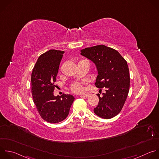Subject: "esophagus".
I'll return each mask as SVG.
<instances>
[{"label": "esophagus", "mask_w": 159, "mask_h": 159, "mask_svg": "<svg viewBox=\"0 0 159 159\" xmlns=\"http://www.w3.org/2000/svg\"><path fill=\"white\" fill-rule=\"evenodd\" d=\"M80 97H83V98H85V97L87 98V97H89V95H80Z\"/></svg>", "instance_id": "esophagus-1"}]
</instances>
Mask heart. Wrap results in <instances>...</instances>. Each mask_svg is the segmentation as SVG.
<instances>
[{"label": "heart", "mask_w": 159, "mask_h": 159, "mask_svg": "<svg viewBox=\"0 0 159 159\" xmlns=\"http://www.w3.org/2000/svg\"><path fill=\"white\" fill-rule=\"evenodd\" d=\"M83 84H84V82H75L72 84L70 89L74 93H81L84 90Z\"/></svg>", "instance_id": "heart-1"}]
</instances>
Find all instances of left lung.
<instances>
[{
    "mask_svg": "<svg viewBox=\"0 0 159 159\" xmlns=\"http://www.w3.org/2000/svg\"><path fill=\"white\" fill-rule=\"evenodd\" d=\"M80 51L82 56L96 66L98 75L95 86L105 89L101 97L97 94L99 102L93 112L102 119H112L120 113L129 93L130 79L127 61L118 51L103 45Z\"/></svg>",
    "mask_w": 159,
    "mask_h": 159,
    "instance_id": "left-lung-1",
    "label": "left lung"
}]
</instances>
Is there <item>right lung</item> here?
<instances>
[{
    "label": "right lung",
    "instance_id": "1",
    "mask_svg": "<svg viewBox=\"0 0 159 159\" xmlns=\"http://www.w3.org/2000/svg\"><path fill=\"white\" fill-rule=\"evenodd\" d=\"M64 52L52 49L39 56L32 75L33 101L40 117L52 124L62 122L68 116L75 99L70 94L54 96L56 77Z\"/></svg>",
    "mask_w": 159,
    "mask_h": 159
}]
</instances>
